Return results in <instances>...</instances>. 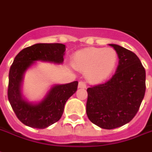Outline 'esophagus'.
<instances>
[{"label":"esophagus","instance_id":"34e87169","mask_svg":"<svg viewBox=\"0 0 152 152\" xmlns=\"http://www.w3.org/2000/svg\"><path fill=\"white\" fill-rule=\"evenodd\" d=\"M78 88H83V89H85V88H87V85H86V83H84V82H82V81H80L79 83H78Z\"/></svg>","mask_w":152,"mask_h":152}]
</instances>
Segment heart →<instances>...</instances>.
Returning <instances> with one entry per match:
<instances>
[{
	"label": "heart",
	"mask_w": 152,
	"mask_h": 152,
	"mask_svg": "<svg viewBox=\"0 0 152 152\" xmlns=\"http://www.w3.org/2000/svg\"><path fill=\"white\" fill-rule=\"evenodd\" d=\"M117 52L113 48H91L79 51L73 59V66L87 73L91 82L104 80L113 71L117 62Z\"/></svg>",
	"instance_id": "obj_1"
}]
</instances>
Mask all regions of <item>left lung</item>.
I'll use <instances>...</instances> for the list:
<instances>
[{
	"label": "left lung",
	"mask_w": 152,
	"mask_h": 152,
	"mask_svg": "<svg viewBox=\"0 0 152 152\" xmlns=\"http://www.w3.org/2000/svg\"><path fill=\"white\" fill-rule=\"evenodd\" d=\"M117 71L104 83L87 88V115L102 129L126 125L134 117L146 91V71L136 54L117 44Z\"/></svg>",
	"instance_id": "8db88e82"
}]
</instances>
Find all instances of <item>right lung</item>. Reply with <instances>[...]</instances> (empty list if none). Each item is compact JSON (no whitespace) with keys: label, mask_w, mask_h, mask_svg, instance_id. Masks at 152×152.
Instances as JSON below:
<instances>
[{"label":"right lung","mask_w":152,"mask_h":152,"mask_svg":"<svg viewBox=\"0 0 152 152\" xmlns=\"http://www.w3.org/2000/svg\"><path fill=\"white\" fill-rule=\"evenodd\" d=\"M65 45L62 44H35L21 51L15 56L9 73L8 99L21 122L36 129H45L60 120L68 99L77 89V81L55 84L38 103L27 101L22 94L25 72L35 64L44 61L62 64Z\"/></svg>","instance_id":"add662e5"}]
</instances>
